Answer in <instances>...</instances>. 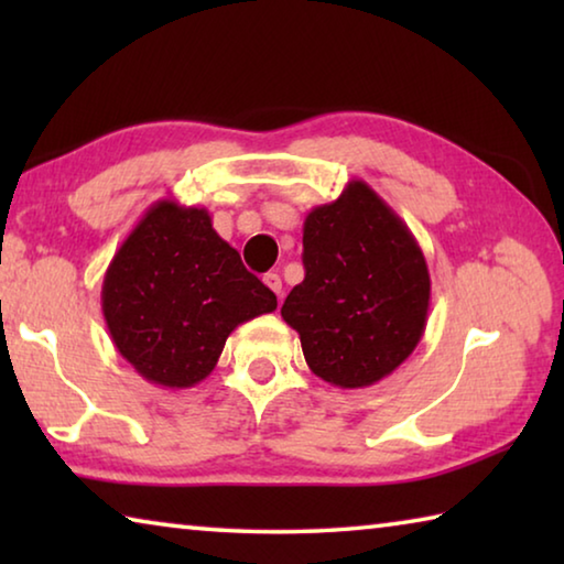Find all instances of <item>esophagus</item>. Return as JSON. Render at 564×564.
<instances>
[{"label": "esophagus", "instance_id": "1", "mask_svg": "<svg viewBox=\"0 0 564 564\" xmlns=\"http://www.w3.org/2000/svg\"><path fill=\"white\" fill-rule=\"evenodd\" d=\"M263 283L269 285V289H271V291L281 299V295H283V281H281V275H279V273H275V271L265 273V275H263Z\"/></svg>", "mask_w": 564, "mask_h": 564}]
</instances>
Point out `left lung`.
Returning a JSON list of instances; mask_svg holds the SVG:
<instances>
[{
	"label": "left lung",
	"mask_w": 564,
	"mask_h": 564,
	"mask_svg": "<svg viewBox=\"0 0 564 564\" xmlns=\"http://www.w3.org/2000/svg\"><path fill=\"white\" fill-rule=\"evenodd\" d=\"M303 265L281 316L313 373L336 388H368L403 366L425 333L431 273L403 218L366 181L311 208Z\"/></svg>",
	"instance_id": "1"
}]
</instances>
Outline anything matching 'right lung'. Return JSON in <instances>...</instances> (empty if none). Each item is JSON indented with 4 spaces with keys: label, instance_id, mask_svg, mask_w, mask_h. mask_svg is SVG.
Returning <instances> with one entry per match:
<instances>
[{
    "label": "right lung",
    "instance_id": "obj_1",
    "mask_svg": "<svg viewBox=\"0 0 564 564\" xmlns=\"http://www.w3.org/2000/svg\"><path fill=\"white\" fill-rule=\"evenodd\" d=\"M275 295L216 234L212 214L161 198L113 253L101 311L119 356L159 388L184 390L216 368L226 338Z\"/></svg>",
    "mask_w": 564,
    "mask_h": 564
}]
</instances>
